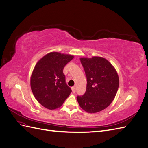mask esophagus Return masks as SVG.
Wrapping results in <instances>:
<instances>
[{"mask_svg":"<svg viewBox=\"0 0 148 148\" xmlns=\"http://www.w3.org/2000/svg\"><path fill=\"white\" fill-rule=\"evenodd\" d=\"M71 90H72V92L73 93H75L76 92V89H75V87H72L71 88Z\"/></svg>","mask_w":148,"mask_h":148,"instance_id":"1","label":"esophagus"}]
</instances>
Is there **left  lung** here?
I'll return each mask as SVG.
<instances>
[{"instance_id":"obj_1","label":"left lung","mask_w":148,"mask_h":148,"mask_svg":"<svg viewBox=\"0 0 148 148\" xmlns=\"http://www.w3.org/2000/svg\"><path fill=\"white\" fill-rule=\"evenodd\" d=\"M86 76V91L78 96L79 106L88 113L105 109L113 101L118 91L119 78L114 67L104 58H80Z\"/></svg>"}]
</instances>
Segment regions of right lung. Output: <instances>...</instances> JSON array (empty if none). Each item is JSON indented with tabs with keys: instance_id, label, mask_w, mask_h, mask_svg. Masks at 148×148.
Here are the masks:
<instances>
[{
	"instance_id": "1",
	"label": "right lung",
	"mask_w": 148,
	"mask_h": 148,
	"mask_svg": "<svg viewBox=\"0 0 148 148\" xmlns=\"http://www.w3.org/2000/svg\"><path fill=\"white\" fill-rule=\"evenodd\" d=\"M73 57L53 52L36 64L31 77V88L36 100L46 108L53 110L60 107L71 92L63 70Z\"/></svg>"
}]
</instances>
